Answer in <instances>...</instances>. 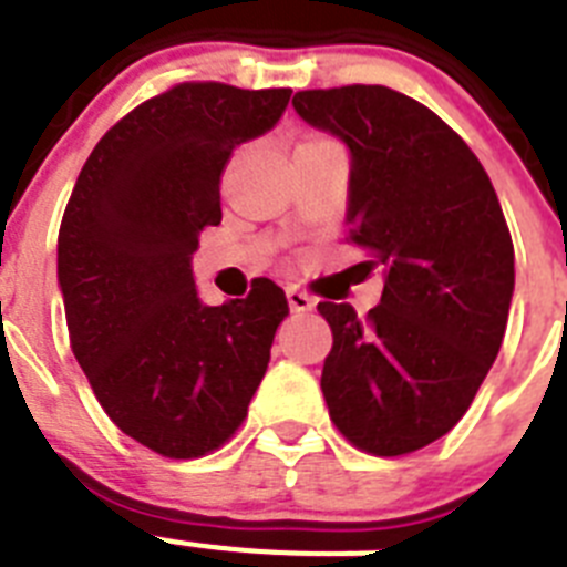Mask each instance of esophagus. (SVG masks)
Instances as JSON below:
<instances>
[{"label": "esophagus", "instance_id": "34e87169", "mask_svg": "<svg viewBox=\"0 0 567 567\" xmlns=\"http://www.w3.org/2000/svg\"><path fill=\"white\" fill-rule=\"evenodd\" d=\"M287 301H289V307H292V312L316 310V298L307 292H301V289H287Z\"/></svg>", "mask_w": 567, "mask_h": 567}]
</instances>
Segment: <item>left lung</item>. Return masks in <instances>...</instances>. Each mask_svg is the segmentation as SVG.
<instances>
[{
  "mask_svg": "<svg viewBox=\"0 0 567 567\" xmlns=\"http://www.w3.org/2000/svg\"><path fill=\"white\" fill-rule=\"evenodd\" d=\"M292 106L350 150V240L385 266L368 318L318 303L333 330L327 409L353 446L409 455L455 429L498 357L516 287L509 228L475 153L414 97L310 89Z\"/></svg>",
  "mask_w": 567,
  "mask_h": 567,
  "instance_id": "8db88e82",
  "label": "left lung"
}]
</instances>
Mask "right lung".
I'll list each match as a JSON object with an SVG mask.
<instances>
[{"label":"right lung","instance_id":"obj_1","mask_svg":"<svg viewBox=\"0 0 567 567\" xmlns=\"http://www.w3.org/2000/svg\"><path fill=\"white\" fill-rule=\"evenodd\" d=\"M292 89L179 83L95 144L58 237L78 364L121 432L158 455L203 457L240 429L287 295L269 278L208 307L190 257L217 226L234 147L269 133Z\"/></svg>","mask_w":567,"mask_h":567}]
</instances>
